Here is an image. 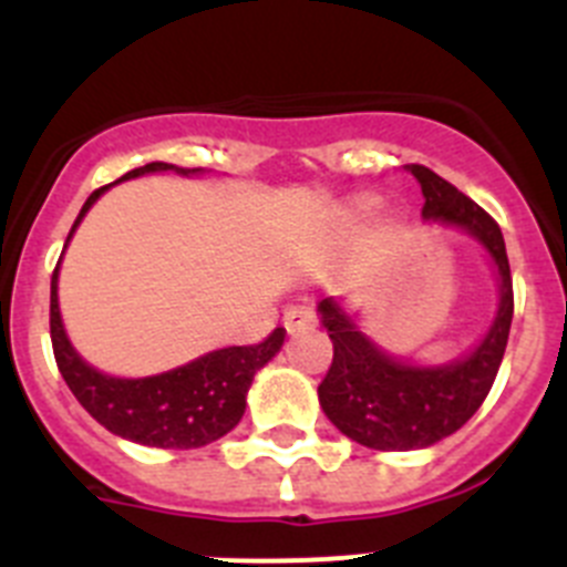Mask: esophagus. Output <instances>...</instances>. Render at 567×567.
<instances>
[{"label":"esophagus","mask_w":567,"mask_h":567,"mask_svg":"<svg viewBox=\"0 0 567 567\" xmlns=\"http://www.w3.org/2000/svg\"><path fill=\"white\" fill-rule=\"evenodd\" d=\"M316 324V313L310 308H305V305H296V308H288L282 316V328L288 330L290 336L293 333H302V330L313 328Z\"/></svg>","instance_id":"obj_1"}]
</instances>
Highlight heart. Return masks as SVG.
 Instances as JSON below:
<instances>
[{
    "mask_svg": "<svg viewBox=\"0 0 567 567\" xmlns=\"http://www.w3.org/2000/svg\"><path fill=\"white\" fill-rule=\"evenodd\" d=\"M379 195H355L350 197L344 208H341V228H359L364 226L367 220L372 217V212L379 208ZM386 228L390 231H398L401 228V217H386Z\"/></svg>",
    "mask_w": 567,
    "mask_h": 567,
    "instance_id": "heart-1",
    "label": "heart"
}]
</instances>
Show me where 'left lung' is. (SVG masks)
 Returning a JSON list of instances; mask_svg holds the SVG:
<instances>
[{"mask_svg": "<svg viewBox=\"0 0 567 567\" xmlns=\"http://www.w3.org/2000/svg\"><path fill=\"white\" fill-rule=\"evenodd\" d=\"M423 192V220L455 228L486 251L497 277V310L483 339L457 359L421 364L379 344L341 299H321L319 319L333 341V364L319 384V404L336 430L379 452L426 449L457 432L481 410L506 353L514 316L512 271L497 223L435 172L404 166Z\"/></svg>", "mask_w": 567, "mask_h": 567, "instance_id": "8db88e82", "label": "left lung"}]
</instances>
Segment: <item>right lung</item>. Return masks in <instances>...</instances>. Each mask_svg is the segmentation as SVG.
I'll return each instance as SVG.
<instances>
[{
    "instance_id": "obj_1",
    "label": "right lung",
    "mask_w": 567,
    "mask_h": 567,
    "mask_svg": "<svg viewBox=\"0 0 567 567\" xmlns=\"http://www.w3.org/2000/svg\"><path fill=\"white\" fill-rule=\"evenodd\" d=\"M157 172H175L181 177H200L203 169H181L172 163H146L141 169L126 172L121 181H135ZM106 188H99L86 197L79 220L73 223L64 251L75 228L86 217V212L95 206ZM59 268L55 265L53 279H50V339H53L55 364L61 375L84 406L101 426L112 435L126 437L141 446L157 449H200L217 437L228 435L246 412V395L251 390V381L274 355L282 350L285 330L277 328L262 344L254 347H220L206 355H197L188 364L175 370L144 375V379H121L93 367L70 341L64 330L59 308Z\"/></svg>"
}]
</instances>
